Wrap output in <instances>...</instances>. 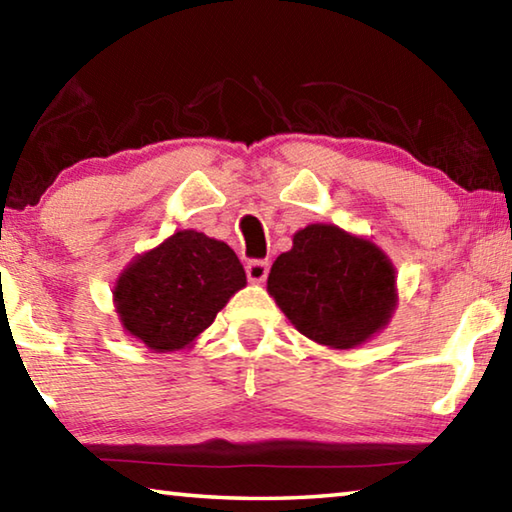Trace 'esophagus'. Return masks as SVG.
Returning <instances> with one entry per match:
<instances>
[{
  "label": "esophagus",
  "mask_w": 512,
  "mask_h": 512,
  "mask_svg": "<svg viewBox=\"0 0 512 512\" xmlns=\"http://www.w3.org/2000/svg\"><path fill=\"white\" fill-rule=\"evenodd\" d=\"M268 268H271V264L266 262V259H250V262L246 264V275L250 282H264L266 275H268Z\"/></svg>",
  "instance_id": "1"
}]
</instances>
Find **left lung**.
<instances>
[{
    "label": "left lung",
    "mask_w": 512,
    "mask_h": 512,
    "mask_svg": "<svg viewBox=\"0 0 512 512\" xmlns=\"http://www.w3.org/2000/svg\"><path fill=\"white\" fill-rule=\"evenodd\" d=\"M268 293L307 339L354 348L391 318L395 268L370 241L314 223L275 259Z\"/></svg>",
    "instance_id": "1"
}]
</instances>
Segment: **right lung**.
<instances>
[{"mask_svg": "<svg viewBox=\"0 0 512 512\" xmlns=\"http://www.w3.org/2000/svg\"><path fill=\"white\" fill-rule=\"evenodd\" d=\"M246 287V271L228 244L183 230L137 257L115 287L117 311L128 332L155 352L192 343Z\"/></svg>", "mask_w": 512, "mask_h": 512, "instance_id": "1", "label": "right lung"}]
</instances>
